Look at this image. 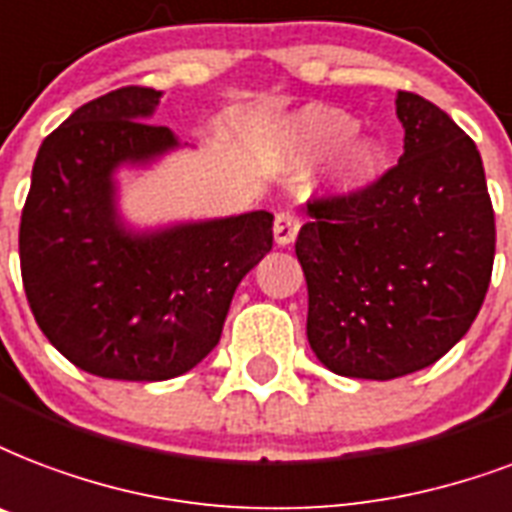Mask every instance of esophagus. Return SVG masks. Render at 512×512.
Here are the masks:
<instances>
[{
  "label": "esophagus",
  "instance_id": "34e87169",
  "mask_svg": "<svg viewBox=\"0 0 512 512\" xmlns=\"http://www.w3.org/2000/svg\"><path fill=\"white\" fill-rule=\"evenodd\" d=\"M298 236V217L292 212H279L276 222H273V239L279 247H290Z\"/></svg>",
  "mask_w": 512,
  "mask_h": 512
}]
</instances>
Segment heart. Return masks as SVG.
Masks as SVG:
<instances>
[{
    "label": "heart",
    "instance_id": "obj_1",
    "mask_svg": "<svg viewBox=\"0 0 512 512\" xmlns=\"http://www.w3.org/2000/svg\"><path fill=\"white\" fill-rule=\"evenodd\" d=\"M360 123L346 112L327 107L303 109L284 128V150L298 166L333 152L327 187L341 195L368 190L384 171V150L373 136H354Z\"/></svg>",
    "mask_w": 512,
    "mask_h": 512
}]
</instances>
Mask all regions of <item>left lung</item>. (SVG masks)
Returning a JSON list of instances; mask_svg holds the SVG:
<instances>
[{"label": "left lung", "instance_id": "left-lung-1", "mask_svg": "<svg viewBox=\"0 0 512 512\" xmlns=\"http://www.w3.org/2000/svg\"><path fill=\"white\" fill-rule=\"evenodd\" d=\"M405 152L357 195L308 201L295 255L306 333L349 378L408 376L438 362L478 317L494 265V209L481 152L454 120L397 91Z\"/></svg>", "mask_w": 512, "mask_h": 512}]
</instances>
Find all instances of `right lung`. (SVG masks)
<instances>
[{
	"label": "right lung",
	"mask_w": 512,
	"mask_h": 512,
	"mask_svg": "<svg viewBox=\"0 0 512 512\" xmlns=\"http://www.w3.org/2000/svg\"><path fill=\"white\" fill-rule=\"evenodd\" d=\"M161 91L126 85L74 109L42 142L21 214L31 314L66 360L117 381L182 376L217 346L239 282L273 247V214L128 230L115 169L177 147L147 117Z\"/></svg>",
	"instance_id": "add662e5"
}]
</instances>
